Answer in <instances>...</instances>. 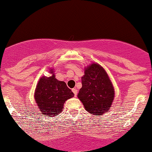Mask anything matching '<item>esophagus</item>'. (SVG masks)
<instances>
[{"instance_id": "1", "label": "esophagus", "mask_w": 152, "mask_h": 152, "mask_svg": "<svg viewBox=\"0 0 152 152\" xmlns=\"http://www.w3.org/2000/svg\"><path fill=\"white\" fill-rule=\"evenodd\" d=\"M72 93H74L75 96H77V88H72Z\"/></svg>"}]
</instances>
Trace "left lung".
<instances>
[{"instance_id":"8db88e82","label":"left lung","mask_w":152,"mask_h":152,"mask_svg":"<svg viewBox=\"0 0 152 152\" xmlns=\"http://www.w3.org/2000/svg\"><path fill=\"white\" fill-rule=\"evenodd\" d=\"M77 97L88 113L100 116L108 111L115 97L113 84L105 70L97 63L84 70Z\"/></svg>"}]
</instances>
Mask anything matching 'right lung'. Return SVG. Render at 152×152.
<instances>
[{"instance_id": "add662e5", "label": "right lung", "mask_w": 152, "mask_h": 152, "mask_svg": "<svg viewBox=\"0 0 152 152\" xmlns=\"http://www.w3.org/2000/svg\"><path fill=\"white\" fill-rule=\"evenodd\" d=\"M53 72V69H50V77H41L34 93V99L39 110L49 118L61 113L65 102L74 96L65 82L55 78Z\"/></svg>"}]
</instances>
